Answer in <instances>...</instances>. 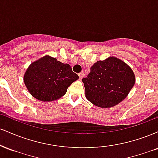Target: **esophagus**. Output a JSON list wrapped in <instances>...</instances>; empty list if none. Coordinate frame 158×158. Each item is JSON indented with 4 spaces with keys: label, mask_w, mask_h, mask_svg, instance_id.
Segmentation results:
<instances>
[{
    "label": "esophagus",
    "mask_w": 158,
    "mask_h": 158,
    "mask_svg": "<svg viewBox=\"0 0 158 158\" xmlns=\"http://www.w3.org/2000/svg\"><path fill=\"white\" fill-rule=\"evenodd\" d=\"M79 79H82L83 78L85 77V73L84 72H81V73H79Z\"/></svg>",
    "instance_id": "34e87169"
}]
</instances>
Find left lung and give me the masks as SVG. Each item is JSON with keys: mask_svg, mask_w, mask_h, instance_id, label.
<instances>
[{"mask_svg": "<svg viewBox=\"0 0 158 158\" xmlns=\"http://www.w3.org/2000/svg\"><path fill=\"white\" fill-rule=\"evenodd\" d=\"M82 82L87 99L94 106L108 108L126 99L135 85V75L125 61L110 56L94 63Z\"/></svg>", "mask_w": 158, "mask_h": 158, "instance_id": "obj_1", "label": "left lung"}]
</instances>
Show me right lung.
Listing matches in <instances>:
<instances>
[{
  "label": "right lung",
  "instance_id": "add662e5",
  "mask_svg": "<svg viewBox=\"0 0 158 158\" xmlns=\"http://www.w3.org/2000/svg\"><path fill=\"white\" fill-rule=\"evenodd\" d=\"M79 79L71 67L46 55L32 62L23 76L29 93L41 102H52L66 94L68 87Z\"/></svg>",
  "mask_w": 158,
  "mask_h": 158
}]
</instances>
